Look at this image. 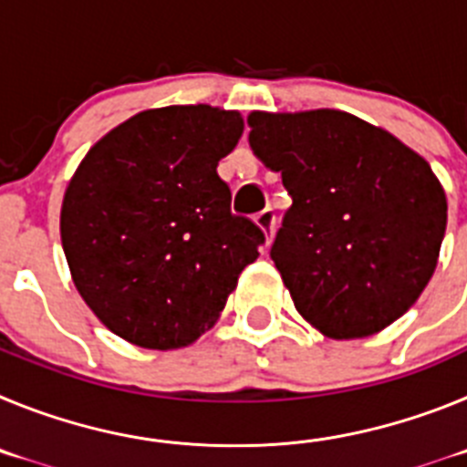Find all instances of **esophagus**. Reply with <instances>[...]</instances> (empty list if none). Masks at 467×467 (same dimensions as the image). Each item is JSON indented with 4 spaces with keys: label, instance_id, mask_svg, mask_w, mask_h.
Instances as JSON below:
<instances>
[{
    "label": "esophagus",
    "instance_id": "obj_1",
    "mask_svg": "<svg viewBox=\"0 0 467 467\" xmlns=\"http://www.w3.org/2000/svg\"><path fill=\"white\" fill-rule=\"evenodd\" d=\"M254 222H257L259 229L266 234V241H271V236H274L275 231V213L274 208H264L262 213L254 214Z\"/></svg>",
    "mask_w": 467,
    "mask_h": 467
}]
</instances>
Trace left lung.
<instances>
[{"label": "left lung", "instance_id": "1", "mask_svg": "<svg viewBox=\"0 0 467 467\" xmlns=\"http://www.w3.org/2000/svg\"><path fill=\"white\" fill-rule=\"evenodd\" d=\"M247 123L292 196L271 259L296 311L332 339L369 337L410 311L447 229L426 161L346 111H253Z\"/></svg>", "mask_w": 467, "mask_h": 467}]
</instances>
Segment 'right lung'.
Masks as SVG:
<instances>
[{
  "label": "right lung",
  "mask_w": 467,
  "mask_h": 467,
  "mask_svg": "<svg viewBox=\"0 0 467 467\" xmlns=\"http://www.w3.org/2000/svg\"><path fill=\"white\" fill-rule=\"evenodd\" d=\"M243 133L238 111L161 107L86 154L65 192L63 250L74 285L114 334L180 348L213 327L264 231L231 213L217 175Z\"/></svg>",
  "instance_id": "right-lung-1"
}]
</instances>
